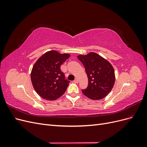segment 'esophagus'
<instances>
[{
    "label": "esophagus",
    "instance_id": "obj_1",
    "mask_svg": "<svg viewBox=\"0 0 147 147\" xmlns=\"http://www.w3.org/2000/svg\"><path fill=\"white\" fill-rule=\"evenodd\" d=\"M74 83H78V80L77 79V78H76L75 80L74 81Z\"/></svg>",
    "mask_w": 147,
    "mask_h": 147
}]
</instances>
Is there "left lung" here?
I'll return each instance as SVG.
<instances>
[{
    "instance_id": "1",
    "label": "left lung",
    "mask_w": 147,
    "mask_h": 147,
    "mask_svg": "<svg viewBox=\"0 0 147 147\" xmlns=\"http://www.w3.org/2000/svg\"><path fill=\"white\" fill-rule=\"evenodd\" d=\"M77 57L85 68L88 78V87L82 90L83 94L92 100L104 98L115 84V70L112 65L94 52L78 55Z\"/></svg>"
}]
</instances>
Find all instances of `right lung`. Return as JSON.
I'll use <instances>...</instances> for the list:
<instances>
[{"instance_id":"add662e5","label":"right lung","mask_w":147,"mask_h":147,"mask_svg":"<svg viewBox=\"0 0 147 147\" xmlns=\"http://www.w3.org/2000/svg\"><path fill=\"white\" fill-rule=\"evenodd\" d=\"M70 56L67 53L49 51L34 64L31 71V81L34 90L43 99L55 100L65 92L70 82L65 79L60 67Z\"/></svg>"}]
</instances>
